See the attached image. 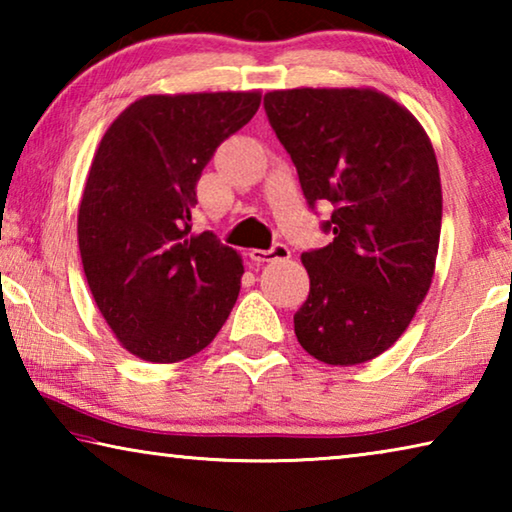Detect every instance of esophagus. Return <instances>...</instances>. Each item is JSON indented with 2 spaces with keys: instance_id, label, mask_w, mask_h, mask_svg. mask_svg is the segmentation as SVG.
Returning a JSON list of instances; mask_svg holds the SVG:
<instances>
[{
  "instance_id": "obj_1",
  "label": "esophagus",
  "mask_w": 512,
  "mask_h": 512,
  "mask_svg": "<svg viewBox=\"0 0 512 512\" xmlns=\"http://www.w3.org/2000/svg\"><path fill=\"white\" fill-rule=\"evenodd\" d=\"M248 255H250V259H253V262L264 264V262H277V259H287L291 255V250L284 244H275L273 248H268V250L253 248Z\"/></svg>"
}]
</instances>
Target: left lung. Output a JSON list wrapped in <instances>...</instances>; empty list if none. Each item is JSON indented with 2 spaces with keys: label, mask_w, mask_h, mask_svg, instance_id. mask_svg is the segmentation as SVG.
Here are the masks:
<instances>
[{
  "label": "left lung",
  "mask_w": 512,
  "mask_h": 512,
  "mask_svg": "<svg viewBox=\"0 0 512 512\" xmlns=\"http://www.w3.org/2000/svg\"><path fill=\"white\" fill-rule=\"evenodd\" d=\"M309 207L332 203V244L302 253L309 296L293 316L302 348L357 366L400 339L431 287L443 192L433 146L409 110L372 88L264 97Z\"/></svg>",
  "instance_id": "1"
}]
</instances>
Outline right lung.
<instances>
[{
  "label": "right lung",
  "instance_id": "add662e5",
  "mask_svg": "<svg viewBox=\"0 0 512 512\" xmlns=\"http://www.w3.org/2000/svg\"><path fill=\"white\" fill-rule=\"evenodd\" d=\"M259 92L149 94L112 121L79 207L88 287L112 334L151 363L194 357L235 307L244 262L210 230L192 235L196 183Z\"/></svg>",
  "mask_w": 512,
  "mask_h": 512
}]
</instances>
